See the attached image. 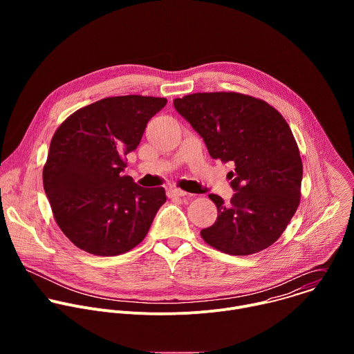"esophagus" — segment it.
Masks as SVG:
<instances>
[{
  "label": "esophagus",
  "instance_id": "34e87169",
  "mask_svg": "<svg viewBox=\"0 0 354 354\" xmlns=\"http://www.w3.org/2000/svg\"><path fill=\"white\" fill-rule=\"evenodd\" d=\"M168 196L169 197H185V196H187V193L180 190V189H178V187H171L168 190Z\"/></svg>",
  "mask_w": 354,
  "mask_h": 354
}]
</instances>
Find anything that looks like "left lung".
I'll return each mask as SVG.
<instances>
[{"label": "left lung", "instance_id": "8db88e82", "mask_svg": "<svg viewBox=\"0 0 354 354\" xmlns=\"http://www.w3.org/2000/svg\"><path fill=\"white\" fill-rule=\"evenodd\" d=\"M174 106L203 137L209 154L234 162L230 203L209 194L217 221L201 230L206 243L245 257L274 243L298 209L302 161L290 126L272 105L239 92H197Z\"/></svg>", "mask_w": 354, "mask_h": 354}]
</instances>
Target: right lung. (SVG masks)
<instances>
[{
  "label": "right lung",
  "instance_id": "right-lung-1",
  "mask_svg": "<svg viewBox=\"0 0 354 354\" xmlns=\"http://www.w3.org/2000/svg\"><path fill=\"white\" fill-rule=\"evenodd\" d=\"M165 97H104L70 115L56 130L43 167L55 220L80 249L118 257L147 235L167 201L164 187L145 189L123 175L148 120Z\"/></svg>",
  "mask_w": 354,
  "mask_h": 354
}]
</instances>
